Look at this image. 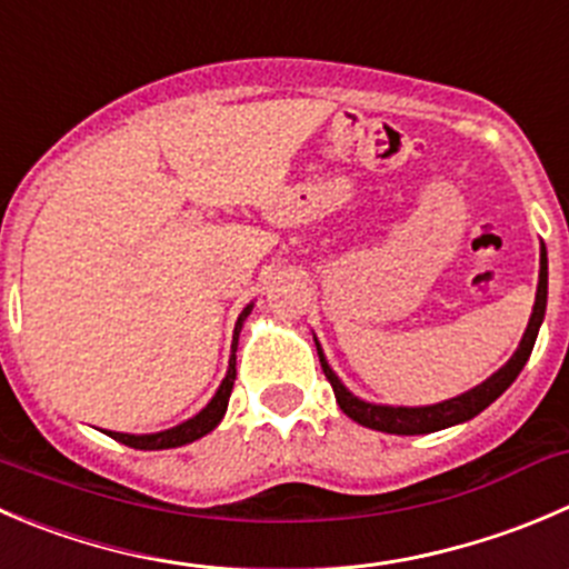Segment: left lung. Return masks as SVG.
Masks as SVG:
<instances>
[{
  "mask_svg": "<svg viewBox=\"0 0 569 569\" xmlns=\"http://www.w3.org/2000/svg\"><path fill=\"white\" fill-rule=\"evenodd\" d=\"M545 306H548V252H539V286H537V302H533V313L528 319V328L522 333L520 347H517L515 356L492 375L487 378L483 383H478L476 389L465 391V395L453 397V400H445L437 402V406H417V408H408V406H375V402L367 400H358L339 378L336 372L330 369V363L325 361V352L317 341V352H319V363H322V372L325 378L330 380L333 386V395L336 402H339L341 411L347 413L350 419H356L358 425L363 428H372V431H383V433H397V437H417V433H433V431H442V428H450V425H459L472 419L476 413H481L489 402L498 400L506 389L517 380V375L522 372L526 367L528 356L533 350V341H537L539 333V325L545 319Z\"/></svg>",
  "mask_w": 569,
  "mask_h": 569,
  "instance_id": "left-lung-1",
  "label": "left lung"
}]
</instances>
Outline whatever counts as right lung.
Segmentation results:
<instances>
[{
	"label": "right lung",
	"instance_id": "obj_1",
	"mask_svg": "<svg viewBox=\"0 0 569 569\" xmlns=\"http://www.w3.org/2000/svg\"><path fill=\"white\" fill-rule=\"evenodd\" d=\"M250 311H252V306H247L244 311L239 313V322H236V333H233V356H230L228 375H224L222 386L217 389L213 400L208 402V406L202 408L197 417L186 419V422L174 425V428H169V431H161V433H141V437H136V433L108 431V437L116 439V442L127 445V448H136V450H169V448H180V445H189V442H194V439L211 433L213 428L222 422L224 411H228V400H230V391H233V380H236V345H239V330H241V325H244L247 313Z\"/></svg>",
	"mask_w": 569,
	"mask_h": 569
}]
</instances>
